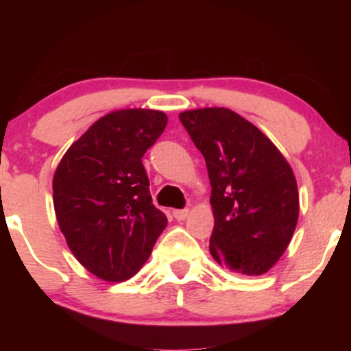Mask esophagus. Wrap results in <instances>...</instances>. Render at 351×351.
Segmentation results:
<instances>
[{
  "label": "esophagus",
  "instance_id": "1",
  "mask_svg": "<svg viewBox=\"0 0 351 351\" xmlns=\"http://www.w3.org/2000/svg\"><path fill=\"white\" fill-rule=\"evenodd\" d=\"M173 216L176 221H184L189 216V209H176V211H173Z\"/></svg>",
  "mask_w": 351,
  "mask_h": 351
}]
</instances>
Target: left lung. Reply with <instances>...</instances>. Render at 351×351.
Returning a JSON list of instances; mask_svg holds the SVG:
<instances>
[{"mask_svg": "<svg viewBox=\"0 0 351 351\" xmlns=\"http://www.w3.org/2000/svg\"><path fill=\"white\" fill-rule=\"evenodd\" d=\"M180 120L206 160L213 259L244 276L265 274L287 249L299 219L291 165L256 125L229 108L186 110Z\"/></svg>", "mask_w": 351, "mask_h": 351, "instance_id": "obj_1", "label": "left lung"}]
</instances>
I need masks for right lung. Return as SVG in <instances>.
<instances>
[{
    "label": "right lung",
    "mask_w": 351,
    "mask_h": 351,
    "mask_svg": "<svg viewBox=\"0 0 351 351\" xmlns=\"http://www.w3.org/2000/svg\"><path fill=\"white\" fill-rule=\"evenodd\" d=\"M167 122L160 110L110 112L58 165L52 198L59 229L75 259L99 279L135 276L167 228V216L152 203L142 163Z\"/></svg>",
    "instance_id": "obj_1"
}]
</instances>
